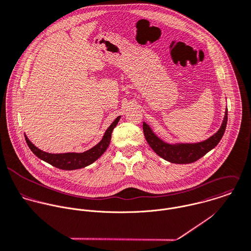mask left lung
<instances>
[{"instance_id": "8db88e82", "label": "left lung", "mask_w": 251, "mask_h": 251, "mask_svg": "<svg viewBox=\"0 0 251 251\" xmlns=\"http://www.w3.org/2000/svg\"><path fill=\"white\" fill-rule=\"evenodd\" d=\"M227 121L228 109H226L223 123L218 132L209 139L197 144L170 145L164 143L157 136H155V134L151 131V127L145 122L143 124V129L148 144L160 157L171 163L186 164L199 160L219 144L225 133Z\"/></svg>"}]
</instances>
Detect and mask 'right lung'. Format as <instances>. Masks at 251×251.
Masks as SVG:
<instances>
[{"label":"right lung","mask_w":251,"mask_h":251,"mask_svg":"<svg viewBox=\"0 0 251 251\" xmlns=\"http://www.w3.org/2000/svg\"><path fill=\"white\" fill-rule=\"evenodd\" d=\"M120 116H118L105 131L101 141L96 145L94 148L87 151L77 153V152H67V153H49L45 152L38 148H36L25 136L26 143L31 150V151L40 159L48 162L49 164L62 169V170H75L84 168L93 162H95L107 149L111 140V133L115 126L117 125Z\"/></svg>","instance_id":"add662e5"}]
</instances>
